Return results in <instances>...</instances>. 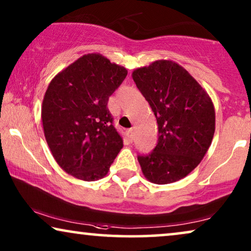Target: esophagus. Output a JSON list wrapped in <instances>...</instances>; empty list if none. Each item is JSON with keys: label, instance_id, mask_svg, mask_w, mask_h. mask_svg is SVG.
<instances>
[{"label": "esophagus", "instance_id": "esophagus-1", "mask_svg": "<svg viewBox=\"0 0 251 251\" xmlns=\"http://www.w3.org/2000/svg\"><path fill=\"white\" fill-rule=\"evenodd\" d=\"M126 138L129 139V142L131 143L132 142V139H133V130L132 129H129V130H126Z\"/></svg>", "mask_w": 251, "mask_h": 251}]
</instances>
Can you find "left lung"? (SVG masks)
Here are the masks:
<instances>
[{"mask_svg":"<svg viewBox=\"0 0 251 251\" xmlns=\"http://www.w3.org/2000/svg\"><path fill=\"white\" fill-rule=\"evenodd\" d=\"M132 78L159 128L153 152L138 156L143 175L159 185L183 179L199 166L214 138L215 107L210 96L173 60H155L137 68Z\"/></svg>","mask_w":251,"mask_h":251,"instance_id":"1","label":"left lung"}]
</instances>
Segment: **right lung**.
Listing matches in <instances>:
<instances>
[{
	"instance_id": "add662e5",
	"label": "right lung",
	"mask_w": 251,
	"mask_h": 251,
	"mask_svg": "<svg viewBox=\"0 0 251 251\" xmlns=\"http://www.w3.org/2000/svg\"><path fill=\"white\" fill-rule=\"evenodd\" d=\"M128 71L100 53H88L59 72L48 85L41 116L56 162L65 173L98 180L123 147L107 108L108 97Z\"/></svg>"
}]
</instances>
